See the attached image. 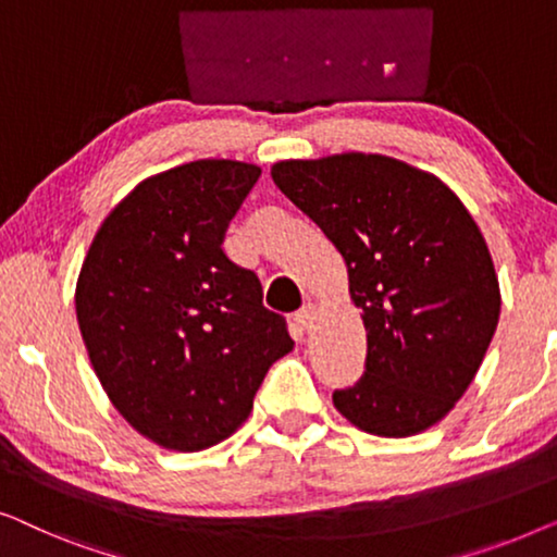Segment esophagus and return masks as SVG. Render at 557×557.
Returning <instances> with one entry per match:
<instances>
[{
  "instance_id": "1",
  "label": "esophagus",
  "mask_w": 557,
  "mask_h": 557,
  "mask_svg": "<svg viewBox=\"0 0 557 557\" xmlns=\"http://www.w3.org/2000/svg\"><path fill=\"white\" fill-rule=\"evenodd\" d=\"M315 318H318V305L312 300L305 302L302 308L295 312V323H297V327H300V331H310V327L315 325Z\"/></svg>"
}]
</instances>
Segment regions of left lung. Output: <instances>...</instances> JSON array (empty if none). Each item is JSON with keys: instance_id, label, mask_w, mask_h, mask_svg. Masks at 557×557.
Segmentation results:
<instances>
[{"instance_id": "left-lung-1", "label": "left lung", "mask_w": 557, "mask_h": 557, "mask_svg": "<svg viewBox=\"0 0 557 557\" xmlns=\"http://www.w3.org/2000/svg\"><path fill=\"white\" fill-rule=\"evenodd\" d=\"M272 182L343 255L366 325V373L333 404L360 432L404 438L454 409L499 320L480 226L442 178L381 153L289 159Z\"/></svg>"}]
</instances>
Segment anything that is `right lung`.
<instances>
[{"mask_svg": "<svg viewBox=\"0 0 557 557\" xmlns=\"http://www.w3.org/2000/svg\"><path fill=\"white\" fill-rule=\"evenodd\" d=\"M262 169L201 159L148 176L103 219L75 285L100 386L138 434L201 451L245 424L293 350L252 270L224 255L230 219Z\"/></svg>", "mask_w": 557, "mask_h": 557, "instance_id": "obj_1", "label": "right lung"}]
</instances>
